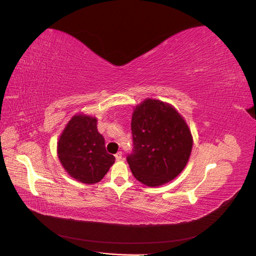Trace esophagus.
Here are the masks:
<instances>
[{
    "instance_id": "esophagus-1",
    "label": "esophagus",
    "mask_w": 256,
    "mask_h": 256,
    "mask_svg": "<svg viewBox=\"0 0 256 256\" xmlns=\"http://www.w3.org/2000/svg\"><path fill=\"white\" fill-rule=\"evenodd\" d=\"M114 156H116V161H120V160H122V152H116V154H114Z\"/></svg>"
}]
</instances>
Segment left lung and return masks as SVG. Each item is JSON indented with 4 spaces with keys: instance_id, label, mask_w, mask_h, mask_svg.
Here are the masks:
<instances>
[{
    "instance_id": "obj_1",
    "label": "left lung",
    "mask_w": 256,
    "mask_h": 256,
    "mask_svg": "<svg viewBox=\"0 0 256 256\" xmlns=\"http://www.w3.org/2000/svg\"><path fill=\"white\" fill-rule=\"evenodd\" d=\"M130 130L134 147L126 161L137 180L150 187L161 186L184 170L192 137L171 104L150 98L144 100L134 109Z\"/></svg>"
}]
</instances>
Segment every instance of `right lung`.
I'll list each match as a JSON object with an SVG mask.
<instances>
[{"instance_id":"right-lung-1","label":"right lung","mask_w":256,"mask_h":256,"mask_svg":"<svg viewBox=\"0 0 256 256\" xmlns=\"http://www.w3.org/2000/svg\"><path fill=\"white\" fill-rule=\"evenodd\" d=\"M57 154L67 173L83 184L102 180L116 160L106 152L96 118L84 114L72 116L57 142Z\"/></svg>"}]
</instances>
